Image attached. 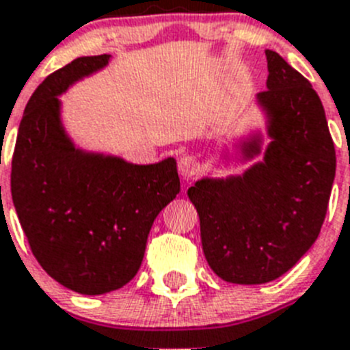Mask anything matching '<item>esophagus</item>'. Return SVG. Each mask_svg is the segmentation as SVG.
<instances>
[{"mask_svg": "<svg viewBox=\"0 0 350 350\" xmlns=\"http://www.w3.org/2000/svg\"><path fill=\"white\" fill-rule=\"evenodd\" d=\"M178 170L183 178H194L201 172V163L196 160L194 156H181L180 161H178Z\"/></svg>", "mask_w": 350, "mask_h": 350, "instance_id": "34e87169", "label": "esophagus"}]
</instances>
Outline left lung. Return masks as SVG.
<instances>
[{"mask_svg": "<svg viewBox=\"0 0 350 350\" xmlns=\"http://www.w3.org/2000/svg\"><path fill=\"white\" fill-rule=\"evenodd\" d=\"M268 81L257 95L268 120L264 160L241 176L203 178L189 189L206 262L232 284H264L293 268L327 214L336 152L322 100L304 75L266 50ZM262 136L243 142L260 154Z\"/></svg>", "mask_w": 350, "mask_h": 350, "instance_id": "obj_1", "label": "left lung"}]
</instances>
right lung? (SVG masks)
<instances>
[{
	"instance_id": "obj_1",
	"label": "right lung",
	"mask_w": 350,
	"mask_h": 350,
	"mask_svg": "<svg viewBox=\"0 0 350 350\" xmlns=\"http://www.w3.org/2000/svg\"><path fill=\"white\" fill-rule=\"evenodd\" d=\"M109 57H79L37 86L12 156V201L33 257L81 295L109 293L135 277L156 215L180 192L174 158L135 165L77 149L62 127L59 95Z\"/></svg>"
}]
</instances>
